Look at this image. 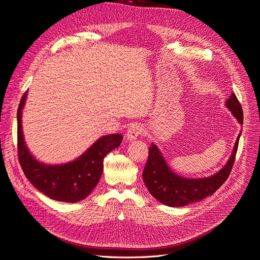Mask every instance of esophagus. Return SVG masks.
<instances>
[{"label":"esophagus","instance_id":"34e87169","mask_svg":"<svg viewBox=\"0 0 260 260\" xmlns=\"http://www.w3.org/2000/svg\"><path fill=\"white\" fill-rule=\"evenodd\" d=\"M142 132H144V128L139 123H132L126 131V137L128 140H134L140 136Z\"/></svg>","mask_w":260,"mask_h":260}]
</instances>
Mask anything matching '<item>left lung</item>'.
<instances>
[{"mask_svg":"<svg viewBox=\"0 0 260 260\" xmlns=\"http://www.w3.org/2000/svg\"><path fill=\"white\" fill-rule=\"evenodd\" d=\"M239 123L243 124V111L236 94H231L225 103ZM242 133V132H241ZM240 133V135H241ZM240 135L234 145L232 154L222 169L211 177L190 179L183 178L167 166L160 150L152 144L149 148L148 161L145 166L142 178L150 193L158 202L172 207L185 206L189 203L199 202L208 196H212L228 179L233 167L238 151Z\"/></svg>","mask_w":260,"mask_h":260,"instance_id":"8db88e82","label":"left lung"}]
</instances>
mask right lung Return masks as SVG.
<instances>
[{
    "mask_svg": "<svg viewBox=\"0 0 260 260\" xmlns=\"http://www.w3.org/2000/svg\"><path fill=\"white\" fill-rule=\"evenodd\" d=\"M24 93L17 111L18 160L28 180L42 193L56 201L74 203L85 199L97 186L104 170V158L119 147L123 136L111 134L103 136L87 151L73 162L62 165H45L38 162L24 145L21 127V109Z\"/></svg>",
    "mask_w": 260,
    "mask_h": 260,
    "instance_id": "1",
    "label": "right lung"
}]
</instances>
